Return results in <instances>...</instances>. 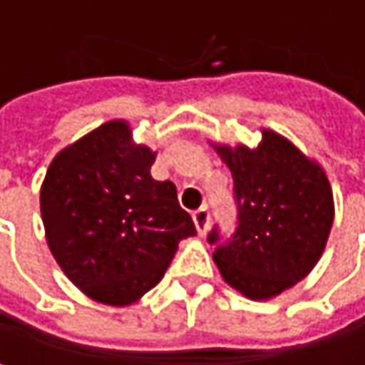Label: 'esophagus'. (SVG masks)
<instances>
[{
  "label": "esophagus",
  "instance_id": "obj_1",
  "mask_svg": "<svg viewBox=\"0 0 365 365\" xmlns=\"http://www.w3.org/2000/svg\"><path fill=\"white\" fill-rule=\"evenodd\" d=\"M209 217H211V213H209L207 207H200V209H196V211L192 213L194 226H196V230H198L200 237H202V235L207 232V228H209Z\"/></svg>",
  "mask_w": 365,
  "mask_h": 365
}]
</instances>
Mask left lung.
<instances>
[{
    "label": "left lung",
    "mask_w": 365,
    "mask_h": 365,
    "mask_svg": "<svg viewBox=\"0 0 365 365\" xmlns=\"http://www.w3.org/2000/svg\"><path fill=\"white\" fill-rule=\"evenodd\" d=\"M235 182L237 228L222 239L213 226L207 241L228 285L252 300H268L302 281L328 243L334 198L324 169L285 137L262 130L250 150L215 148Z\"/></svg>",
    "instance_id": "obj_1"
}]
</instances>
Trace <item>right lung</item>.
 I'll return each mask as SVG.
<instances>
[{
  "mask_svg": "<svg viewBox=\"0 0 365 365\" xmlns=\"http://www.w3.org/2000/svg\"><path fill=\"white\" fill-rule=\"evenodd\" d=\"M156 154L113 120L50 163L39 209L61 270L97 302L124 307L150 292L196 228L173 182H156Z\"/></svg>",
  "mask_w": 365,
  "mask_h": 365,
  "instance_id": "add662e5",
  "label": "right lung"
}]
</instances>
